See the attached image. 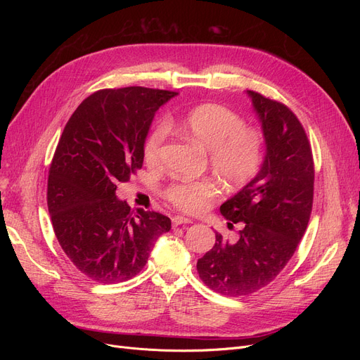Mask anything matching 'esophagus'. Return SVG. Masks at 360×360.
<instances>
[{"mask_svg":"<svg viewBox=\"0 0 360 360\" xmlns=\"http://www.w3.org/2000/svg\"><path fill=\"white\" fill-rule=\"evenodd\" d=\"M172 223H174V226H179V224L193 223V220L188 219V217H184V216H175V217L172 219Z\"/></svg>","mask_w":360,"mask_h":360,"instance_id":"obj_1","label":"esophagus"}]
</instances>
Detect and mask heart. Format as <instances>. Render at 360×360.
<instances>
[{
    "instance_id": "1",
    "label": "heart",
    "mask_w": 360,
    "mask_h": 360,
    "mask_svg": "<svg viewBox=\"0 0 360 360\" xmlns=\"http://www.w3.org/2000/svg\"><path fill=\"white\" fill-rule=\"evenodd\" d=\"M167 129H176L184 137L209 151L216 172L232 186L248 184L258 172L264 155L261 132L243 125L242 118L229 108L202 103L176 121H166ZM166 129L158 125L150 131L143 144V158L148 166L160 162ZM219 194L210 179L178 181L167 186L165 197L185 213H201Z\"/></svg>"
}]
</instances>
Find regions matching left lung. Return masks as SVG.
Returning a JSON list of instances; mask_svg holds the SVG:
<instances>
[{
	"instance_id": "1",
	"label": "left lung",
	"mask_w": 360,
	"mask_h": 360,
	"mask_svg": "<svg viewBox=\"0 0 360 360\" xmlns=\"http://www.w3.org/2000/svg\"><path fill=\"white\" fill-rule=\"evenodd\" d=\"M261 124L266 155L258 174L220 205L242 223L236 242L216 233L197 262L200 278L226 296L251 295L286 267L304 236L314 200V160L305 129L283 103L247 90Z\"/></svg>"
}]
</instances>
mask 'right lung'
Here are the masks:
<instances>
[{"mask_svg":"<svg viewBox=\"0 0 360 360\" xmlns=\"http://www.w3.org/2000/svg\"><path fill=\"white\" fill-rule=\"evenodd\" d=\"M178 93L146 87L90 94L68 120L48 178L53 232L89 278L121 283L139 274L170 219L117 197L118 182L143 166V144L158 109Z\"/></svg>","mask_w":360,"mask_h":360,"instance_id":"right-lung-1","label":"right lung"}]
</instances>
